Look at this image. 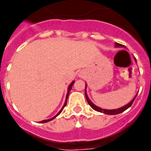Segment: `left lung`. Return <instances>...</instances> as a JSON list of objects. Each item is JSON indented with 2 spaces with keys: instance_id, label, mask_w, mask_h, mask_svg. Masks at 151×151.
Masks as SVG:
<instances>
[{
  "instance_id": "left-lung-1",
  "label": "left lung",
  "mask_w": 151,
  "mask_h": 151,
  "mask_svg": "<svg viewBox=\"0 0 151 151\" xmlns=\"http://www.w3.org/2000/svg\"><path fill=\"white\" fill-rule=\"evenodd\" d=\"M116 47H124V45L119 44V43H117V42H116ZM135 61H136V59H135ZM85 94H86V100H87V102H88V104L90 105L92 109H94L95 111H100V112L107 114V115H116V114L121 113V112L124 111L125 110H127V109H128V108H130V107L132 106V104H133V102H134V99H135V97H136V96H137V95H135V96L134 97V99H133V100H132V101H131L130 103H128L127 104H126L125 106L121 107V108H119V109H117L109 110V109H101V108H99V107L96 106V105H95V104H94L90 101V100H89V98H88V96H87V93H86V88H85Z\"/></svg>"
}]
</instances>
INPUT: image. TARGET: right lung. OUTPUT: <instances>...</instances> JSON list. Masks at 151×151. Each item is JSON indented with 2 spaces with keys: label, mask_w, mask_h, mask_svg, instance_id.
<instances>
[{
  "label": "right lung",
  "mask_w": 151,
  "mask_h": 151,
  "mask_svg": "<svg viewBox=\"0 0 151 151\" xmlns=\"http://www.w3.org/2000/svg\"><path fill=\"white\" fill-rule=\"evenodd\" d=\"M73 83H74V81H72V83H71L70 85V86H69V87H68L67 94H66V96H65V103H64V105H63V108H62V109H61L60 111H58V113L57 115H56V116H54V117H52V118H50V119H44V120H42V121H40V123H47V122L50 121V120H52V119H55V117H57L58 116V115H59V114H60L61 112H62V111H63V109H64V107H65V105H66V103H67L68 96H69V94H70V92L71 88H72V86H73Z\"/></svg>",
  "instance_id": "right-lung-1"
}]
</instances>
